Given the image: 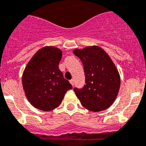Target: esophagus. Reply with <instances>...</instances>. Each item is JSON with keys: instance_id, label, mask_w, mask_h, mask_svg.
Listing matches in <instances>:
<instances>
[{"instance_id": "obj_1", "label": "esophagus", "mask_w": 146, "mask_h": 146, "mask_svg": "<svg viewBox=\"0 0 146 146\" xmlns=\"http://www.w3.org/2000/svg\"><path fill=\"white\" fill-rule=\"evenodd\" d=\"M70 83L71 84L72 86L73 87V85H74V80H73V79H71V80L70 81Z\"/></svg>"}]
</instances>
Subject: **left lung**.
<instances>
[{"instance_id": "1", "label": "left lung", "mask_w": 146, "mask_h": 146, "mask_svg": "<svg viewBox=\"0 0 146 146\" xmlns=\"http://www.w3.org/2000/svg\"><path fill=\"white\" fill-rule=\"evenodd\" d=\"M83 63L85 83L74 92L82 106L90 111H103L115 101L120 86V77L116 66L101 47L87 46L73 50Z\"/></svg>"}]
</instances>
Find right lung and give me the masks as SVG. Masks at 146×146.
I'll use <instances>...</instances> for the list:
<instances>
[{"label": "right lung", "instance_id": "add662e5", "mask_svg": "<svg viewBox=\"0 0 146 146\" xmlns=\"http://www.w3.org/2000/svg\"><path fill=\"white\" fill-rule=\"evenodd\" d=\"M62 51L54 46L38 50L25 68L22 83L28 101L45 111L56 109L72 85L59 68Z\"/></svg>", "mask_w": 146, "mask_h": 146}]
</instances>
